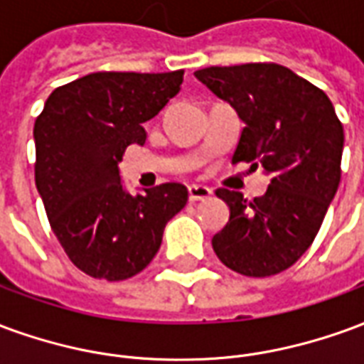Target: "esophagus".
Segmentation results:
<instances>
[{"label":"esophagus","instance_id":"obj_1","mask_svg":"<svg viewBox=\"0 0 364 364\" xmlns=\"http://www.w3.org/2000/svg\"><path fill=\"white\" fill-rule=\"evenodd\" d=\"M210 189L205 185H191L189 187V200L191 203H198V200H208L210 198Z\"/></svg>","mask_w":364,"mask_h":364}]
</instances>
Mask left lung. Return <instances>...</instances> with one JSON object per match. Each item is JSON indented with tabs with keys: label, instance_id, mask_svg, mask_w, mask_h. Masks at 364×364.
I'll return each mask as SVG.
<instances>
[{
	"label": "left lung",
	"instance_id": "left-lung-1",
	"mask_svg": "<svg viewBox=\"0 0 364 364\" xmlns=\"http://www.w3.org/2000/svg\"><path fill=\"white\" fill-rule=\"evenodd\" d=\"M195 75L245 122L232 164L271 173L267 193L253 200L216 191L230 220L213 237L214 253L245 277L281 273L312 245L336 197L343 124L320 87L281 64L210 66Z\"/></svg>",
	"mask_w": 364,
	"mask_h": 364
}]
</instances>
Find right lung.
Returning <instances> with one entry per match:
<instances>
[{
    "instance_id": "add662e5",
    "label": "right lung",
    "mask_w": 364,
    "mask_h": 364,
    "mask_svg": "<svg viewBox=\"0 0 364 364\" xmlns=\"http://www.w3.org/2000/svg\"><path fill=\"white\" fill-rule=\"evenodd\" d=\"M181 83L183 70L95 72L56 87L36 117V189L60 245L93 279L124 281L148 267L166 224L187 205L181 183L128 195L117 166L130 144L144 146L142 124Z\"/></svg>"
}]
</instances>
